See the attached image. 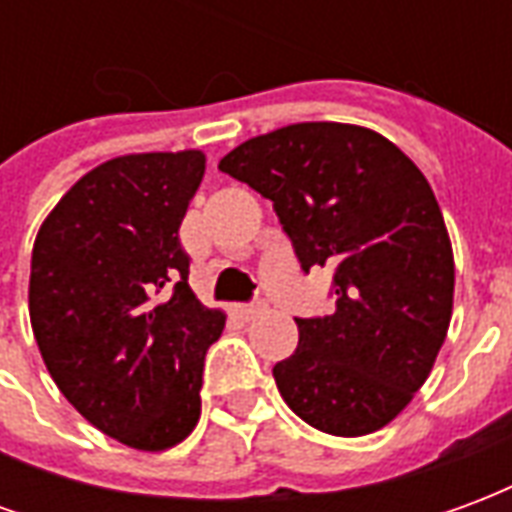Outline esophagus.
<instances>
[{"mask_svg":"<svg viewBox=\"0 0 512 512\" xmlns=\"http://www.w3.org/2000/svg\"><path fill=\"white\" fill-rule=\"evenodd\" d=\"M266 312V304L263 301H257V304H246V307H238V315L244 318V321H252L257 315H263Z\"/></svg>","mask_w":512,"mask_h":512,"instance_id":"esophagus-1","label":"esophagus"}]
</instances>
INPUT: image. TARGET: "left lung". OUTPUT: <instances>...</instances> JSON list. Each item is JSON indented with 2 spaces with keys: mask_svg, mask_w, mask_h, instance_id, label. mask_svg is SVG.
I'll return each mask as SVG.
<instances>
[{
  "mask_svg": "<svg viewBox=\"0 0 512 512\" xmlns=\"http://www.w3.org/2000/svg\"><path fill=\"white\" fill-rule=\"evenodd\" d=\"M274 202L304 271H334L326 318H296L299 348L274 365L282 400L332 436H367L411 403L452 318L455 260L436 194L386 136L293 123L219 161Z\"/></svg>",
  "mask_w": 512,
  "mask_h": 512,
  "instance_id": "1",
  "label": "left lung"
}]
</instances>
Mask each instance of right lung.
Returning <instances> with one entry per match:
<instances>
[{
    "mask_svg": "<svg viewBox=\"0 0 512 512\" xmlns=\"http://www.w3.org/2000/svg\"><path fill=\"white\" fill-rule=\"evenodd\" d=\"M202 175V150L109 158L62 194L32 246L29 321L54 384L142 452L194 430L205 354L227 321L191 293L178 238Z\"/></svg>",
    "mask_w": 512,
    "mask_h": 512,
    "instance_id": "obj_1",
    "label": "right lung"
}]
</instances>
